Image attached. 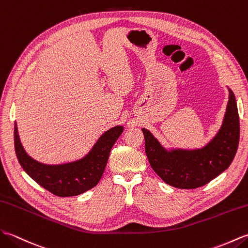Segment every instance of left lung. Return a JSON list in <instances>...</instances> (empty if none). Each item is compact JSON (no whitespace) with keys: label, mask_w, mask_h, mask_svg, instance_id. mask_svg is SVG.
<instances>
[{"label":"left lung","mask_w":248,"mask_h":248,"mask_svg":"<svg viewBox=\"0 0 248 248\" xmlns=\"http://www.w3.org/2000/svg\"><path fill=\"white\" fill-rule=\"evenodd\" d=\"M145 153L151 167L164 183L179 189H196L210 183L232 162L239 146L240 120L233 92L224 123L216 138L199 151H164L150 131L143 128Z\"/></svg>","instance_id":"left-lung-1"}]
</instances>
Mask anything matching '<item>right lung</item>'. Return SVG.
Returning a JSON list of instances; mask_svg holds the SVG:
<instances>
[{"instance_id": "add662e5", "label": "right lung", "mask_w": 248, "mask_h": 248, "mask_svg": "<svg viewBox=\"0 0 248 248\" xmlns=\"http://www.w3.org/2000/svg\"><path fill=\"white\" fill-rule=\"evenodd\" d=\"M122 131V126L106 131L92 151L79 161L60 166H46L37 162L25 153L19 139L16 124H15L16 155L21 167L42 188L56 196H75L97 185L105 170L111 147Z\"/></svg>"}]
</instances>
